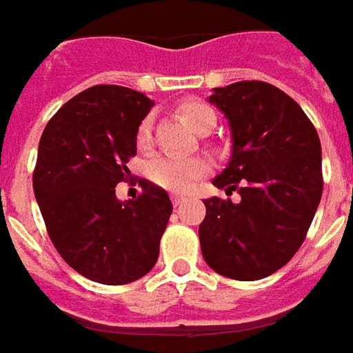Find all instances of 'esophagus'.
I'll return each mask as SVG.
<instances>
[{"label":"esophagus","mask_w":353,"mask_h":353,"mask_svg":"<svg viewBox=\"0 0 353 353\" xmlns=\"http://www.w3.org/2000/svg\"><path fill=\"white\" fill-rule=\"evenodd\" d=\"M184 200H186V196H184V194H171V201L174 203V205H181Z\"/></svg>","instance_id":"34e87169"}]
</instances>
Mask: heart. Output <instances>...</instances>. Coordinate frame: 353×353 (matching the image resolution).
Instances as JSON below:
<instances>
[{
  "mask_svg": "<svg viewBox=\"0 0 353 353\" xmlns=\"http://www.w3.org/2000/svg\"><path fill=\"white\" fill-rule=\"evenodd\" d=\"M182 119L194 128L203 130L208 126L215 125V111L201 101H188L181 107ZM152 119L145 117L136 130V140L140 145H148L152 142ZM208 172V165L196 157H182V155H155L145 167V174L157 186L172 192H184L190 188L194 182Z\"/></svg>",
  "mask_w": 353,
  "mask_h": 353,
  "instance_id": "b5f03b06",
  "label": "heart"
}]
</instances>
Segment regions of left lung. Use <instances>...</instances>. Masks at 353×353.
<instances>
[{
    "label": "left lung",
    "instance_id": "left-lung-1",
    "mask_svg": "<svg viewBox=\"0 0 353 353\" xmlns=\"http://www.w3.org/2000/svg\"><path fill=\"white\" fill-rule=\"evenodd\" d=\"M209 101L230 126L232 155L213 179L240 201L203 200L200 246L215 273L259 281L288 263L305 240L323 194L321 142L288 94L261 80L215 88Z\"/></svg>",
    "mask_w": 353,
    "mask_h": 353
}]
</instances>
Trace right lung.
<instances>
[{"label": "right lung", "mask_w": 353, "mask_h": 353, "mask_svg": "<svg viewBox=\"0 0 353 353\" xmlns=\"http://www.w3.org/2000/svg\"><path fill=\"white\" fill-rule=\"evenodd\" d=\"M152 107L142 92L98 84L61 107L40 138L32 184L48 234L61 257L94 283H134L159 257L172 213L169 194L142 181L134 200L115 196Z\"/></svg>", "instance_id": "add662e5"}]
</instances>
